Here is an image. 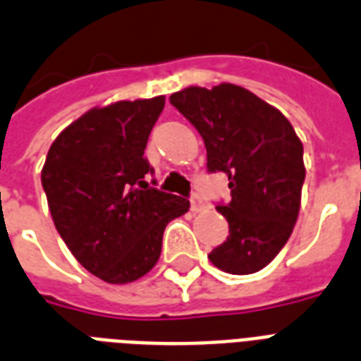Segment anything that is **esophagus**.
<instances>
[{"label": "esophagus", "mask_w": 361, "mask_h": 361, "mask_svg": "<svg viewBox=\"0 0 361 361\" xmlns=\"http://www.w3.org/2000/svg\"><path fill=\"white\" fill-rule=\"evenodd\" d=\"M202 207H204V202L200 200V196H198V195L190 196V209L196 213V211H200Z\"/></svg>", "instance_id": "obj_1"}]
</instances>
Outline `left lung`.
Masks as SVG:
<instances>
[{
  "label": "left lung",
  "instance_id": "1",
  "mask_svg": "<svg viewBox=\"0 0 361 361\" xmlns=\"http://www.w3.org/2000/svg\"><path fill=\"white\" fill-rule=\"evenodd\" d=\"M171 104L202 135L207 171L226 172L230 181V204L216 206L230 235L207 257L230 274L262 271L297 222L306 178L302 142L276 107L239 85L187 87Z\"/></svg>",
  "mask_w": 361,
  "mask_h": 361
}]
</instances>
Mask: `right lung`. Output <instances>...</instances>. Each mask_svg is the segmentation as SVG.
I'll use <instances>...</instances> for the list:
<instances>
[{"label":"right lung","mask_w":361,"mask_h":361,"mask_svg":"<svg viewBox=\"0 0 361 361\" xmlns=\"http://www.w3.org/2000/svg\"><path fill=\"white\" fill-rule=\"evenodd\" d=\"M165 96L94 107L59 133L42 187L59 235L81 265L107 283L154 269L166 224L189 200L148 185L145 148Z\"/></svg>","instance_id":"right-lung-1"}]
</instances>
